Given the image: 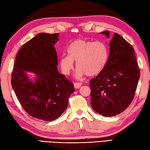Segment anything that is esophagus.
I'll return each mask as SVG.
<instances>
[{
	"label": "esophagus",
	"instance_id": "34e87169",
	"mask_svg": "<svg viewBox=\"0 0 150 150\" xmlns=\"http://www.w3.org/2000/svg\"><path fill=\"white\" fill-rule=\"evenodd\" d=\"M82 83L81 82H76V83L74 84V87L75 89H79L80 87H81Z\"/></svg>",
	"mask_w": 150,
	"mask_h": 150
}]
</instances>
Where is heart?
Masks as SVG:
<instances>
[{"instance_id": "obj_1", "label": "heart", "mask_w": 150, "mask_h": 150, "mask_svg": "<svg viewBox=\"0 0 150 150\" xmlns=\"http://www.w3.org/2000/svg\"><path fill=\"white\" fill-rule=\"evenodd\" d=\"M67 52L68 55L60 57V68L64 74L68 75L76 61L78 78L84 74L88 77L98 75L105 68L109 59V49L102 41L77 39L69 44Z\"/></svg>"}]
</instances>
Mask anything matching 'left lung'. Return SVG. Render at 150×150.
<instances>
[{"label": "left lung", "mask_w": 150, "mask_h": 150, "mask_svg": "<svg viewBox=\"0 0 150 150\" xmlns=\"http://www.w3.org/2000/svg\"><path fill=\"white\" fill-rule=\"evenodd\" d=\"M100 33L110 37L108 31ZM110 46L106 67L90 81L91 106L105 117L116 115L129 106L140 77V69L131 44L115 33Z\"/></svg>", "instance_id": "8db88e82"}]
</instances>
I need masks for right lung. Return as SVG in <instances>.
Listing matches in <instances>:
<instances>
[{
  "label": "right lung",
  "mask_w": 150,
  "mask_h": 150,
  "mask_svg": "<svg viewBox=\"0 0 150 150\" xmlns=\"http://www.w3.org/2000/svg\"><path fill=\"white\" fill-rule=\"evenodd\" d=\"M58 33H41L25 43L16 56L11 86L24 110L36 119L52 121L68 106L75 91L72 82L57 70L58 59L54 45ZM35 73L30 80L25 72Z\"/></svg>",
  "instance_id": "add662e5"
}]
</instances>
